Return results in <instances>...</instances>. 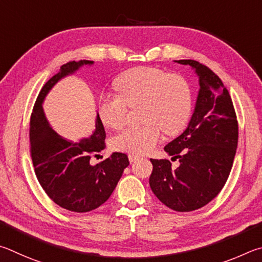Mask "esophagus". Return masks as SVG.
<instances>
[{"label":"esophagus","instance_id":"obj_1","mask_svg":"<svg viewBox=\"0 0 262 262\" xmlns=\"http://www.w3.org/2000/svg\"><path fill=\"white\" fill-rule=\"evenodd\" d=\"M139 159H140V155H138V154H128V161L130 162H135Z\"/></svg>","mask_w":262,"mask_h":262}]
</instances>
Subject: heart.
<instances>
[{
    "instance_id": "obj_1",
    "label": "heart",
    "mask_w": 262,
    "mask_h": 262,
    "mask_svg": "<svg viewBox=\"0 0 262 262\" xmlns=\"http://www.w3.org/2000/svg\"><path fill=\"white\" fill-rule=\"evenodd\" d=\"M119 95H104L99 115L105 126L114 130L126 123L128 107L143 105V126L128 127L114 138V147L135 154L152 150L162 139V132L176 136L184 130L191 117L193 96L184 77L159 68L138 67L118 77Z\"/></svg>"
}]
</instances>
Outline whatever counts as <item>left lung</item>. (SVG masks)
<instances>
[{
    "label": "left lung",
    "mask_w": 262,
    "mask_h": 262,
    "mask_svg": "<svg viewBox=\"0 0 262 262\" xmlns=\"http://www.w3.org/2000/svg\"><path fill=\"white\" fill-rule=\"evenodd\" d=\"M175 62L193 69L200 89L189 125L164 147L172 160H180V167L171 168L169 160L150 159L149 185L167 207L191 212L212 201L226 184L237 149L238 122L219 76L193 59Z\"/></svg>",
    "instance_id": "left-lung-1"
}]
</instances>
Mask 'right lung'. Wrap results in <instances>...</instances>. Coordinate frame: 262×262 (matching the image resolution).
Returning a JSON list of instances; mask_svg holds the SVG:
<instances>
[{
	"label": "right lung",
	"mask_w": 262,
	"mask_h": 262,
	"mask_svg": "<svg viewBox=\"0 0 262 262\" xmlns=\"http://www.w3.org/2000/svg\"><path fill=\"white\" fill-rule=\"evenodd\" d=\"M93 63L82 59L62 66L41 89L30 121L31 157L36 178L55 204L76 213L91 212L104 204L128 166L127 155L117 152L92 164L91 158L105 147V131L99 114L93 135L78 143L57 135L45 116L42 102L53 86L80 67Z\"/></svg>",
	"instance_id": "add662e5"
}]
</instances>
